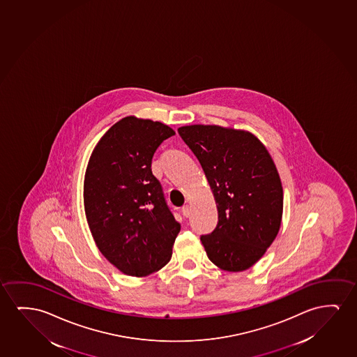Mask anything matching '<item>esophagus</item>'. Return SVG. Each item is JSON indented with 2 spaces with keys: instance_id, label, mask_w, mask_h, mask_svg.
Listing matches in <instances>:
<instances>
[{
  "instance_id": "esophagus-1",
  "label": "esophagus",
  "mask_w": 357,
  "mask_h": 357,
  "mask_svg": "<svg viewBox=\"0 0 357 357\" xmlns=\"http://www.w3.org/2000/svg\"><path fill=\"white\" fill-rule=\"evenodd\" d=\"M182 213H183V215L186 216V218H190V216H191V206H182Z\"/></svg>"
}]
</instances>
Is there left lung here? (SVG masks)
I'll return each mask as SVG.
<instances>
[{"mask_svg":"<svg viewBox=\"0 0 357 357\" xmlns=\"http://www.w3.org/2000/svg\"><path fill=\"white\" fill-rule=\"evenodd\" d=\"M178 133L201 162L215 199L218 224L201 237L206 256L222 271H246L264 256L282 225L284 195L275 164L245 130L190 125Z\"/></svg>","mask_w":357,"mask_h":357,"instance_id":"1","label":"left lung"}]
</instances>
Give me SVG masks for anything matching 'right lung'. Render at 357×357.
Listing matches in <instances>:
<instances>
[{
    "label": "right lung",
    "mask_w": 357,
    "mask_h": 357,
    "mask_svg": "<svg viewBox=\"0 0 357 357\" xmlns=\"http://www.w3.org/2000/svg\"><path fill=\"white\" fill-rule=\"evenodd\" d=\"M175 131L127 116L101 137L84 176V211L101 255L126 275L146 276L171 259L181 225L151 172L158 146Z\"/></svg>",
    "instance_id": "add662e5"
}]
</instances>
